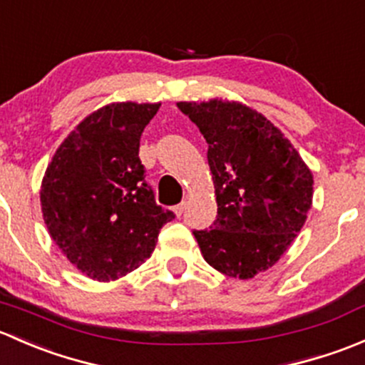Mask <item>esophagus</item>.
Listing matches in <instances>:
<instances>
[{"instance_id":"34e87169","label":"esophagus","mask_w":365,"mask_h":365,"mask_svg":"<svg viewBox=\"0 0 365 365\" xmlns=\"http://www.w3.org/2000/svg\"><path fill=\"white\" fill-rule=\"evenodd\" d=\"M184 210H186V202H181V204L175 205V207H174V212L178 214V216H181Z\"/></svg>"}]
</instances>
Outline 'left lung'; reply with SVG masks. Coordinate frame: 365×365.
Instances as JSON below:
<instances>
[{"label": "left lung", "instance_id": "obj_1", "mask_svg": "<svg viewBox=\"0 0 365 365\" xmlns=\"http://www.w3.org/2000/svg\"><path fill=\"white\" fill-rule=\"evenodd\" d=\"M209 144L217 216L195 230L205 262L251 279L283 257L313 204V174L265 115L228 100L179 101Z\"/></svg>", "mask_w": 365, "mask_h": 365}]
</instances>
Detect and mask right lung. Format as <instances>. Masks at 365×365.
Instances as JSON below:
<instances>
[{"instance_id": "obj_1", "label": "right lung", "mask_w": 365, "mask_h": 365, "mask_svg": "<svg viewBox=\"0 0 365 365\" xmlns=\"http://www.w3.org/2000/svg\"><path fill=\"white\" fill-rule=\"evenodd\" d=\"M161 103L119 101L82 119L42 179L43 221L56 246L95 281H115L155 251L172 210L155 202L138 158L140 137Z\"/></svg>"}]
</instances>
